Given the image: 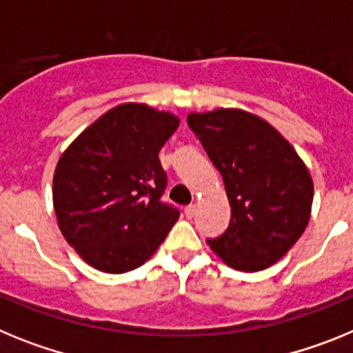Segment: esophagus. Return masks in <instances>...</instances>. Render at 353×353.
I'll return each instance as SVG.
<instances>
[{"mask_svg": "<svg viewBox=\"0 0 353 353\" xmlns=\"http://www.w3.org/2000/svg\"><path fill=\"white\" fill-rule=\"evenodd\" d=\"M183 214H185L187 219H192V217L196 215V205H189V207H185Z\"/></svg>", "mask_w": 353, "mask_h": 353, "instance_id": "1", "label": "esophagus"}]
</instances>
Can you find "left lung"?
<instances>
[{
    "instance_id": "8db88e82",
    "label": "left lung",
    "mask_w": 353,
    "mask_h": 353,
    "mask_svg": "<svg viewBox=\"0 0 353 353\" xmlns=\"http://www.w3.org/2000/svg\"><path fill=\"white\" fill-rule=\"evenodd\" d=\"M187 123L223 174L232 207L226 232L207 244L233 269H267L310 223V171L281 134L251 113L215 109L191 113Z\"/></svg>"
}]
</instances>
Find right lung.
Segmentation results:
<instances>
[{"label": "right lung", "mask_w": 353, "mask_h": 353, "mask_svg": "<svg viewBox=\"0 0 353 353\" xmlns=\"http://www.w3.org/2000/svg\"><path fill=\"white\" fill-rule=\"evenodd\" d=\"M179 118L145 104L109 109L58 161L52 203L65 240L97 270L121 274L145 263L179 208L162 201L168 185L159 152Z\"/></svg>", "instance_id": "right-lung-1"}]
</instances>
